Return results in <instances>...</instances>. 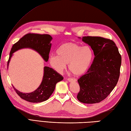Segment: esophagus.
I'll list each match as a JSON object with an SVG mask.
<instances>
[{
    "label": "esophagus",
    "instance_id": "34e87169",
    "mask_svg": "<svg viewBox=\"0 0 131 131\" xmlns=\"http://www.w3.org/2000/svg\"><path fill=\"white\" fill-rule=\"evenodd\" d=\"M67 80L69 82H76L77 81V79L75 78H68L67 79Z\"/></svg>",
    "mask_w": 131,
    "mask_h": 131
}]
</instances>
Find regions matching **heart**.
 <instances>
[{"label":"heart","mask_w":131,"mask_h":131,"mask_svg":"<svg viewBox=\"0 0 131 131\" xmlns=\"http://www.w3.org/2000/svg\"><path fill=\"white\" fill-rule=\"evenodd\" d=\"M57 56L49 57L52 67L61 73L69 64V69L73 74L82 75L87 71L93 58V52L90 47H82L78 44L67 42L60 45L57 50Z\"/></svg>","instance_id":"1"}]
</instances>
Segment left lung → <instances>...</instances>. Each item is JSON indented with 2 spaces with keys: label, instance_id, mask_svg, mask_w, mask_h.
Segmentation results:
<instances>
[{
  "label": "left lung",
  "instance_id": "obj_1",
  "mask_svg": "<svg viewBox=\"0 0 131 131\" xmlns=\"http://www.w3.org/2000/svg\"><path fill=\"white\" fill-rule=\"evenodd\" d=\"M82 41L93 50L94 58L87 72L78 79L80 91L77 99L83 103H99L116 87L122 58L113 40L87 36L82 37Z\"/></svg>",
  "mask_w": 131,
  "mask_h": 131
}]
</instances>
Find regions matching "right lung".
<instances>
[{
	"label": "right lung",
	"instance_id": "right-lung-1",
	"mask_svg": "<svg viewBox=\"0 0 131 131\" xmlns=\"http://www.w3.org/2000/svg\"><path fill=\"white\" fill-rule=\"evenodd\" d=\"M52 37L49 34H39L28 33L18 40L13 46L8 61V68L13 54L16 51L23 48H30L36 50L47 62L52 46L50 43ZM63 77L52 68L45 66L44 75L41 84L36 90L31 93H23L14 88L19 97L23 100L31 103H38L47 101L55 90L56 85L62 81Z\"/></svg>",
	"mask_w": 131,
	"mask_h": 131
}]
</instances>
